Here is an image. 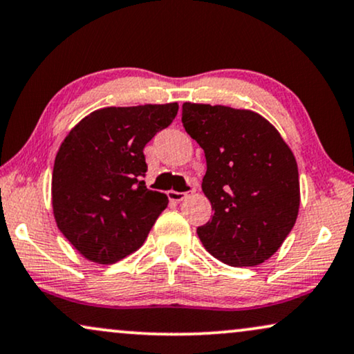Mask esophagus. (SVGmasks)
Segmentation results:
<instances>
[{
    "label": "esophagus",
    "instance_id": "34e87169",
    "mask_svg": "<svg viewBox=\"0 0 354 354\" xmlns=\"http://www.w3.org/2000/svg\"><path fill=\"white\" fill-rule=\"evenodd\" d=\"M168 199L173 201V203H181L183 199L187 198V192H178V191H168Z\"/></svg>",
    "mask_w": 354,
    "mask_h": 354
}]
</instances>
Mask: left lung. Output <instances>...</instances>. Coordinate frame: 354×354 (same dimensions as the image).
I'll return each mask as SVG.
<instances>
[{
	"label": "left lung",
	"mask_w": 354,
	"mask_h": 354,
	"mask_svg": "<svg viewBox=\"0 0 354 354\" xmlns=\"http://www.w3.org/2000/svg\"><path fill=\"white\" fill-rule=\"evenodd\" d=\"M181 120L207 163L203 191L214 216L198 227L201 241L225 265H261L279 250L299 214L292 151L253 111L185 102Z\"/></svg>",
	"instance_id": "8db88e82"
}]
</instances>
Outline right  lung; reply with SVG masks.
<instances>
[{
  "label": "right lung",
  "instance_id": "1",
  "mask_svg": "<svg viewBox=\"0 0 354 354\" xmlns=\"http://www.w3.org/2000/svg\"><path fill=\"white\" fill-rule=\"evenodd\" d=\"M178 114V102L104 107L62 142L52 173L55 222L89 261L111 265L144 245L167 194L147 189L144 149Z\"/></svg>",
  "mask_w": 354,
  "mask_h": 354
}]
</instances>
